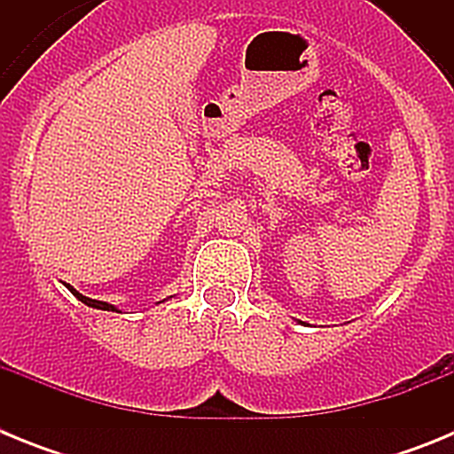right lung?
Wrapping results in <instances>:
<instances>
[{
	"label": "right lung",
	"mask_w": 454,
	"mask_h": 454,
	"mask_svg": "<svg viewBox=\"0 0 454 454\" xmlns=\"http://www.w3.org/2000/svg\"><path fill=\"white\" fill-rule=\"evenodd\" d=\"M66 288H67V291L72 293V295H74V298L79 300V302L88 304V307H92V309H102V311H118V307H115V304L102 302V300H92V298H86V295H82V293H79L77 288H74V286H70V284H66ZM118 314H120V311H118Z\"/></svg>",
	"instance_id": "right-lung-1"
}]
</instances>
